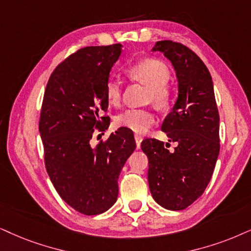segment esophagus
Listing matches in <instances>:
<instances>
[{"mask_svg":"<svg viewBox=\"0 0 251 251\" xmlns=\"http://www.w3.org/2000/svg\"><path fill=\"white\" fill-rule=\"evenodd\" d=\"M134 139H135V142H136V148H140V145H141V141H142V136L139 135V134H135Z\"/></svg>","mask_w":251,"mask_h":251,"instance_id":"obj_1","label":"esophagus"}]
</instances>
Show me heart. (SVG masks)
Wrapping results in <instances>:
<instances>
[{"label": "heart", "mask_w": 251, "mask_h": 251, "mask_svg": "<svg viewBox=\"0 0 251 251\" xmlns=\"http://www.w3.org/2000/svg\"><path fill=\"white\" fill-rule=\"evenodd\" d=\"M132 78L144 82L149 87L148 100L160 106L169 104L171 98L168 81L170 78V69L163 61L148 58L133 63L127 69ZM105 96L107 102L117 105L122 100V85L116 78L110 77L105 83ZM156 120L154 111L151 109H127L117 116L116 124L135 133H144Z\"/></svg>", "instance_id": "obj_1"}]
</instances>
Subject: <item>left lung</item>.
<instances>
[{"label":"left lung","mask_w":251,"mask_h":251,"mask_svg":"<svg viewBox=\"0 0 251 251\" xmlns=\"http://www.w3.org/2000/svg\"><path fill=\"white\" fill-rule=\"evenodd\" d=\"M173 63L178 80V98L162 124L169 142L146 138L142 151L148 157V184L154 201L171 211H180L204 193L220 151L219 111L213 82L201 59L189 47L171 40L157 41Z\"/></svg>","instance_id":"left-lung-1"}]
</instances>
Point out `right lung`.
Segmentation results:
<instances>
[{"mask_svg":"<svg viewBox=\"0 0 251 251\" xmlns=\"http://www.w3.org/2000/svg\"><path fill=\"white\" fill-rule=\"evenodd\" d=\"M120 53V44L77 50L56 66L44 94L39 132L46 171L59 196L85 215L115 204L119 174L136 147L126 127L90 145L95 133L109 127L105 83Z\"/></svg>","mask_w":251,"mask_h":251,"instance_id":"1","label":"right lung"}]
</instances>
